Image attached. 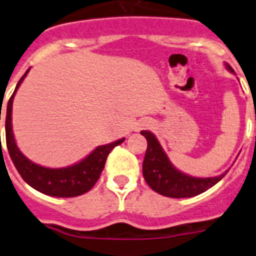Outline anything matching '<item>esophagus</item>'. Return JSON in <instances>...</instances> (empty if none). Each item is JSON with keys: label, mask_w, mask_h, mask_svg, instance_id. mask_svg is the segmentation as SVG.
<instances>
[{"label": "esophagus", "mask_w": 256, "mask_h": 256, "mask_svg": "<svg viewBox=\"0 0 256 256\" xmlns=\"http://www.w3.org/2000/svg\"><path fill=\"white\" fill-rule=\"evenodd\" d=\"M140 126H142V128H143V126H146V124H140Z\"/></svg>", "instance_id": "34e87169"}]
</instances>
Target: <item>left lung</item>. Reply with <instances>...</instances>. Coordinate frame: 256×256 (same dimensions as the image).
Listing matches in <instances>:
<instances>
[{"mask_svg":"<svg viewBox=\"0 0 256 256\" xmlns=\"http://www.w3.org/2000/svg\"><path fill=\"white\" fill-rule=\"evenodd\" d=\"M226 67L230 72H234L230 66L226 64ZM140 134L147 139V151L143 160V178L150 188L162 196L174 198L197 196L216 186L225 176L226 172L216 178H193L186 175L172 166L152 132L143 130Z\"/></svg>","mask_w":256,"mask_h":256,"instance_id":"obj_1","label":"left lung"}]
</instances>
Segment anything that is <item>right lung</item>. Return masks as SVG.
I'll use <instances>...</instances> for the list:
<instances>
[{
    "label": "right lung",
    "mask_w": 256,
    "mask_h": 256,
    "mask_svg": "<svg viewBox=\"0 0 256 256\" xmlns=\"http://www.w3.org/2000/svg\"><path fill=\"white\" fill-rule=\"evenodd\" d=\"M28 70L18 81L16 90L10 97L5 112L6 147H8L10 158H12V160L16 166V171L20 172V175L22 176L24 182L40 193H44L47 196L52 197L81 196V194L90 190L92 186L97 182L104 167H105L108 155L114 147L121 144L124 138L116 140L113 143H109V144H105V146H98L92 154H89L88 156L82 159L80 163L74 164L70 167L46 168L28 160L24 154L20 152V148L16 147V140H14L13 128H12V108H13L14 94H16V89L20 85V82L26 78Z\"/></svg>",
    "instance_id": "1"
}]
</instances>
